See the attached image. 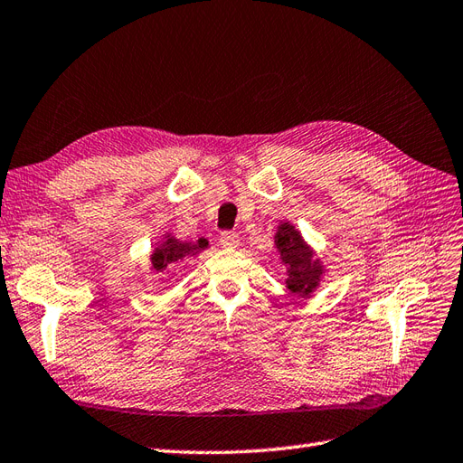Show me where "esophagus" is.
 Here are the masks:
<instances>
[{"label":"esophagus","instance_id":"esophagus-1","mask_svg":"<svg viewBox=\"0 0 463 463\" xmlns=\"http://www.w3.org/2000/svg\"><path fill=\"white\" fill-rule=\"evenodd\" d=\"M220 243L228 250H233V247L240 245V235L235 232H222L220 233Z\"/></svg>","mask_w":463,"mask_h":463}]
</instances>
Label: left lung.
<instances>
[{"label":"left lung","mask_w":463,"mask_h":463,"mask_svg":"<svg viewBox=\"0 0 463 463\" xmlns=\"http://www.w3.org/2000/svg\"><path fill=\"white\" fill-rule=\"evenodd\" d=\"M275 243L280 251V259L288 267V290L295 292V295H308L317 288L320 280V261L312 259L310 247L302 241V235L290 223L279 225Z\"/></svg>","instance_id":"8db88e82"}]
</instances>
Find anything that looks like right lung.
Instances as JSON below:
<instances>
[{"label": "right lung", "mask_w": 463, "mask_h": 463, "mask_svg": "<svg viewBox=\"0 0 463 463\" xmlns=\"http://www.w3.org/2000/svg\"><path fill=\"white\" fill-rule=\"evenodd\" d=\"M206 245H208V241L204 238H200L196 243H183V241L171 238V235H166V240L159 247H156L155 253L151 255L153 269L156 270V273H163V270H166L171 265H176L178 261H183L184 257L194 255L200 250H204Z\"/></svg>", "instance_id": "right-lung-1"}]
</instances>
